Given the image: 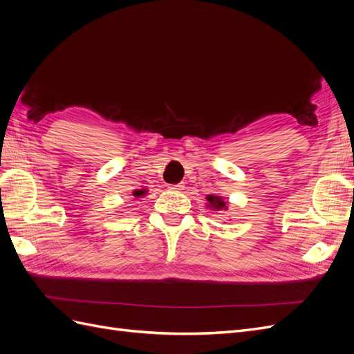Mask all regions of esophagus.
Wrapping results in <instances>:
<instances>
[{"label":"esophagus","instance_id":"esophagus-1","mask_svg":"<svg viewBox=\"0 0 354 354\" xmlns=\"http://www.w3.org/2000/svg\"><path fill=\"white\" fill-rule=\"evenodd\" d=\"M168 189L173 190V192H180V190L185 189V185H181V183H178V185H169Z\"/></svg>","mask_w":354,"mask_h":354}]
</instances>
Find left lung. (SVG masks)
Listing matches in <instances>:
<instances>
[{"mask_svg": "<svg viewBox=\"0 0 354 354\" xmlns=\"http://www.w3.org/2000/svg\"><path fill=\"white\" fill-rule=\"evenodd\" d=\"M207 207L212 211H227L229 209V201L224 199L220 195H208L207 196Z\"/></svg>", "mask_w": 354, "mask_h": 354, "instance_id": "left-lung-1", "label": "left lung"}]
</instances>
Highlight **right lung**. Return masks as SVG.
<instances>
[{"label":"right lung","mask_w":354,"mask_h":354,"mask_svg":"<svg viewBox=\"0 0 354 354\" xmlns=\"http://www.w3.org/2000/svg\"><path fill=\"white\" fill-rule=\"evenodd\" d=\"M146 194H147V190H146V189H140V190H138V189H137V190H134V192H133V196H134L136 199H138V198H142V196H145Z\"/></svg>","instance_id":"obj_1"}]
</instances>
